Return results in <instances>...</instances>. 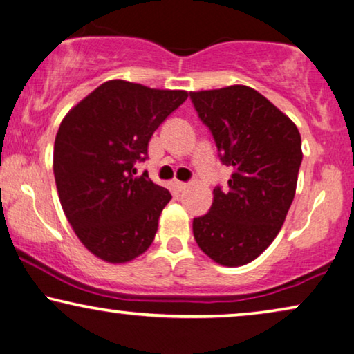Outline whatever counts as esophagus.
Wrapping results in <instances>:
<instances>
[{
	"instance_id": "1",
	"label": "esophagus",
	"mask_w": 354,
	"mask_h": 354,
	"mask_svg": "<svg viewBox=\"0 0 354 354\" xmlns=\"http://www.w3.org/2000/svg\"><path fill=\"white\" fill-rule=\"evenodd\" d=\"M175 187L178 189V191H179V192H181V191H184V189H186V187H187V183H181V181H176V183H175Z\"/></svg>"
}]
</instances>
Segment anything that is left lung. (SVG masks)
Segmentation results:
<instances>
[{
    "label": "left lung",
    "instance_id": "left-lung-1",
    "mask_svg": "<svg viewBox=\"0 0 354 354\" xmlns=\"http://www.w3.org/2000/svg\"><path fill=\"white\" fill-rule=\"evenodd\" d=\"M189 96L221 163L232 170L227 187L213 189L207 215L194 218V239L223 266L247 265L286 221L303 158L300 133L265 96L242 84Z\"/></svg>",
    "mask_w": 354,
    "mask_h": 354
}]
</instances>
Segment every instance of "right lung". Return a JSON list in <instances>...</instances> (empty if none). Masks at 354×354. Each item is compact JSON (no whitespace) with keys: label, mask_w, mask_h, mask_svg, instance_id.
<instances>
[{"label":"right lung","mask_w":354,"mask_h":354,"mask_svg":"<svg viewBox=\"0 0 354 354\" xmlns=\"http://www.w3.org/2000/svg\"><path fill=\"white\" fill-rule=\"evenodd\" d=\"M186 91L111 80L64 118L54 141V178L68 223L89 252L127 263L151 247L171 194L136 162L147 160L153 131Z\"/></svg>","instance_id":"add662e5"}]
</instances>
